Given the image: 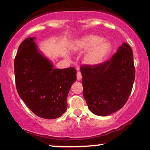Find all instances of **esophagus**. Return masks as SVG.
Here are the masks:
<instances>
[{"label":"esophagus","instance_id":"obj_1","mask_svg":"<svg viewBox=\"0 0 150 150\" xmlns=\"http://www.w3.org/2000/svg\"><path fill=\"white\" fill-rule=\"evenodd\" d=\"M82 74H81V73L80 71H77V80H80L81 79H82Z\"/></svg>","mask_w":150,"mask_h":150}]
</instances>
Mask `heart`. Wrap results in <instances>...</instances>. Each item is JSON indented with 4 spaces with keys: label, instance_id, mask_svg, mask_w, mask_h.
<instances>
[{
    "label": "heart",
    "instance_id": "heart-1",
    "mask_svg": "<svg viewBox=\"0 0 150 150\" xmlns=\"http://www.w3.org/2000/svg\"><path fill=\"white\" fill-rule=\"evenodd\" d=\"M75 46L77 51H88L84 57V62L89 65H96L104 61L112 49L111 43L97 35L83 37Z\"/></svg>",
    "mask_w": 150,
    "mask_h": 150
}]
</instances>
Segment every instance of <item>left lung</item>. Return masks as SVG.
<instances>
[{
	"label": "left lung",
	"mask_w": 150,
	"mask_h": 150,
	"mask_svg": "<svg viewBox=\"0 0 150 150\" xmlns=\"http://www.w3.org/2000/svg\"><path fill=\"white\" fill-rule=\"evenodd\" d=\"M83 95L89 109L105 116L123 107L131 93L135 77L130 46L123 43L111 59L96 65H82Z\"/></svg>",
	"instance_id": "8db88e82"
}]
</instances>
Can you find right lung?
Here are the masks:
<instances>
[{
    "label": "right lung",
    "mask_w": 150,
    "mask_h": 150,
    "mask_svg": "<svg viewBox=\"0 0 150 150\" xmlns=\"http://www.w3.org/2000/svg\"><path fill=\"white\" fill-rule=\"evenodd\" d=\"M34 39L27 38L19 46L14 62L17 91L37 116L54 119L66 111L67 97L77 72L73 67L53 69L37 49Z\"/></svg>",
    "instance_id": "add662e5"
}]
</instances>
